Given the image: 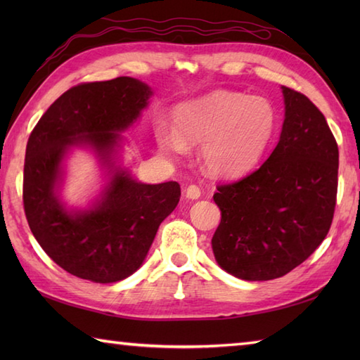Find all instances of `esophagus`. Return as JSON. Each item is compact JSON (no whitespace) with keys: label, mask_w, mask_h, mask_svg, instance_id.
<instances>
[{"label":"esophagus","mask_w":360,"mask_h":360,"mask_svg":"<svg viewBox=\"0 0 360 360\" xmlns=\"http://www.w3.org/2000/svg\"><path fill=\"white\" fill-rule=\"evenodd\" d=\"M200 196H201V188L196 184H190L186 188V198H188V200H198Z\"/></svg>","instance_id":"obj_1"}]
</instances>
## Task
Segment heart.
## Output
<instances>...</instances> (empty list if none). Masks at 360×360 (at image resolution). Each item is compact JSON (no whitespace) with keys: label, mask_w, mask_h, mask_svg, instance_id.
<instances>
[{"label":"heart","mask_w":360,"mask_h":360,"mask_svg":"<svg viewBox=\"0 0 360 360\" xmlns=\"http://www.w3.org/2000/svg\"><path fill=\"white\" fill-rule=\"evenodd\" d=\"M173 124L174 128L160 120L155 128L158 148L165 158L179 159L187 145L201 143L205 170L235 178L264 156L278 129V111L267 97L219 89L179 105Z\"/></svg>","instance_id":"heart-1"}]
</instances>
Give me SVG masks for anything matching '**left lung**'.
Masks as SVG:
<instances>
[{
	"mask_svg": "<svg viewBox=\"0 0 360 360\" xmlns=\"http://www.w3.org/2000/svg\"><path fill=\"white\" fill-rule=\"evenodd\" d=\"M280 141L255 172L213 195L221 223L212 238L218 264L241 280L278 278L302 264L330 231L339 148L309 98L281 86Z\"/></svg>",
	"mask_w": 360,
	"mask_h": 360,
	"instance_id": "8db88e82",
	"label": "left lung"
}]
</instances>
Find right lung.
I'll return each mask as SVG.
<instances>
[{
  "mask_svg": "<svg viewBox=\"0 0 360 360\" xmlns=\"http://www.w3.org/2000/svg\"><path fill=\"white\" fill-rule=\"evenodd\" d=\"M150 96L151 89L131 77L80 83L49 106L29 136L22 176L26 219L46 254L79 278L114 283L129 277L179 202L178 182L141 184L122 168L111 170L93 209L70 212L57 198L68 150L86 143L110 165L117 131L139 117Z\"/></svg>",
  "mask_w": 360,
  "mask_h": 360,
  "instance_id": "right-lung-1",
  "label": "right lung"
}]
</instances>
